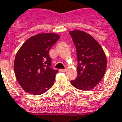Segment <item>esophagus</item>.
<instances>
[{"label":"esophagus","mask_w":122,"mask_h":122,"mask_svg":"<svg viewBox=\"0 0 122 122\" xmlns=\"http://www.w3.org/2000/svg\"><path fill=\"white\" fill-rule=\"evenodd\" d=\"M59 71L60 72H66V69H60Z\"/></svg>","instance_id":"esophagus-1"}]
</instances>
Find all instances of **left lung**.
I'll use <instances>...</instances> for the list:
<instances>
[{"mask_svg":"<svg viewBox=\"0 0 122 122\" xmlns=\"http://www.w3.org/2000/svg\"><path fill=\"white\" fill-rule=\"evenodd\" d=\"M69 33L76 48L78 61L77 77L71 83L79 90L93 89L106 72V54L99 43L86 32L73 30Z\"/></svg>","mask_w":122,"mask_h":122,"instance_id":"8db88e82","label":"left lung"}]
</instances>
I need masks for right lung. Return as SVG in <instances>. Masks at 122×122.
Instances as JSON below:
<instances>
[{
	"label": "right lung",
	"mask_w": 122,
	"mask_h": 122,
	"mask_svg": "<svg viewBox=\"0 0 122 122\" xmlns=\"http://www.w3.org/2000/svg\"><path fill=\"white\" fill-rule=\"evenodd\" d=\"M59 38L56 33H39L29 37L17 52L14 73L25 92L41 95L53 85L58 71L51 68L49 51Z\"/></svg>",
	"instance_id": "1"
}]
</instances>
